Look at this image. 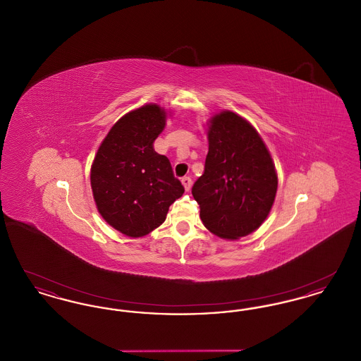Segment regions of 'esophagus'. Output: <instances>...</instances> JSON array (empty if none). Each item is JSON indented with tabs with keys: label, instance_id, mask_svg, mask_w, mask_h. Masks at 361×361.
I'll use <instances>...</instances> for the list:
<instances>
[{
	"label": "esophagus",
	"instance_id": "obj_1",
	"mask_svg": "<svg viewBox=\"0 0 361 361\" xmlns=\"http://www.w3.org/2000/svg\"><path fill=\"white\" fill-rule=\"evenodd\" d=\"M181 183H183L185 190H189L190 187H192V180H190V177H183V178H181Z\"/></svg>",
	"mask_w": 361,
	"mask_h": 361
}]
</instances>
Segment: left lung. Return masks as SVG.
I'll use <instances>...</instances> for the list:
<instances>
[{"mask_svg":"<svg viewBox=\"0 0 361 361\" xmlns=\"http://www.w3.org/2000/svg\"><path fill=\"white\" fill-rule=\"evenodd\" d=\"M204 173L192 187L207 228L224 240H238L262 224L277 190L272 157L256 128L231 111L208 123Z\"/></svg>","mask_w":361,"mask_h":361,"instance_id":"left-lung-1","label":"left lung"}]
</instances>
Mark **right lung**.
Instances as JSON below:
<instances>
[{"instance_id": "right-lung-1", "label": "right lung", "mask_w": 361, "mask_h": 361, "mask_svg": "<svg viewBox=\"0 0 361 361\" xmlns=\"http://www.w3.org/2000/svg\"><path fill=\"white\" fill-rule=\"evenodd\" d=\"M166 111L146 104L126 114L104 137L90 169L93 199L104 221L137 238L165 222L184 187L165 155L154 150Z\"/></svg>"}]
</instances>
